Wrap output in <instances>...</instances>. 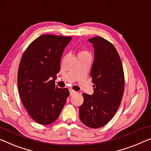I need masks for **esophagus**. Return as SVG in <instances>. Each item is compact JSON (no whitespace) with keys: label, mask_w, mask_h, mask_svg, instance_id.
<instances>
[{"label":"esophagus","mask_w":151,"mask_h":151,"mask_svg":"<svg viewBox=\"0 0 151 151\" xmlns=\"http://www.w3.org/2000/svg\"><path fill=\"white\" fill-rule=\"evenodd\" d=\"M76 92L75 91H74L73 90H70V95H73L74 94H75Z\"/></svg>","instance_id":"obj_1"}]
</instances>
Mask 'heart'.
<instances>
[{
    "mask_svg": "<svg viewBox=\"0 0 151 151\" xmlns=\"http://www.w3.org/2000/svg\"><path fill=\"white\" fill-rule=\"evenodd\" d=\"M86 53H88V51H87L86 50H81L80 52H79V55H83V54H86Z\"/></svg>",
    "mask_w": 151,
    "mask_h": 151,
    "instance_id": "b5f03b06",
    "label": "heart"
}]
</instances>
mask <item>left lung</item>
Masks as SVG:
<instances>
[{
	"instance_id": "8db88e82",
	"label": "left lung",
	"mask_w": 151,
	"mask_h": 151,
	"mask_svg": "<svg viewBox=\"0 0 151 151\" xmlns=\"http://www.w3.org/2000/svg\"><path fill=\"white\" fill-rule=\"evenodd\" d=\"M94 48V61L91 70L94 94L83 93L79 107L81 121L92 129L103 127L118 109L124 89V75L120 57L115 46L97 36L89 39Z\"/></svg>"
}]
</instances>
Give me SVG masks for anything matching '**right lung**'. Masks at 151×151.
Listing matches in <instances>:
<instances>
[{"mask_svg":"<svg viewBox=\"0 0 151 151\" xmlns=\"http://www.w3.org/2000/svg\"><path fill=\"white\" fill-rule=\"evenodd\" d=\"M71 39V36L42 35L29 44L21 58L19 94L29 115L40 124L57 120L70 94L68 89L55 86L54 78L60 70L63 50Z\"/></svg>","mask_w":151,"mask_h":151,"instance_id":"right-lung-1","label":"right lung"}]
</instances>
